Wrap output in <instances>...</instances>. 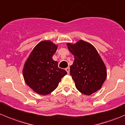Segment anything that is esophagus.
<instances>
[{"instance_id": "obj_1", "label": "esophagus", "mask_w": 125, "mask_h": 125, "mask_svg": "<svg viewBox=\"0 0 125 125\" xmlns=\"http://www.w3.org/2000/svg\"><path fill=\"white\" fill-rule=\"evenodd\" d=\"M65 70L66 71V72L68 73V74H69V73H70V68H69V67L66 68L65 69Z\"/></svg>"}]
</instances>
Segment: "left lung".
Here are the masks:
<instances>
[{"mask_svg":"<svg viewBox=\"0 0 125 125\" xmlns=\"http://www.w3.org/2000/svg\"><path fill=\"white\" fill-rule=\"evenodd\" d=\"M69 51L74 56L70 74L75 87L81 93L89 95L102 88L107 76L105 65L93 45L80 40L67 43Z\"/></svg>","mask_w":125,"mask_h":125,"instance_id":"left-lung-1","label":"left lung"}]
</instances>
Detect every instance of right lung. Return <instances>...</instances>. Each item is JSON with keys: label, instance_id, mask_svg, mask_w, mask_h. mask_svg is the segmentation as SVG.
Instances as JSON below:
<instances>
[{"label": "right lung", "instance_id": "add662e5", "mask_svg": "<svg viewBox=\"0 0 125 125\" xmlns=\"http://www.w3.org/2000/svg\"><path fill=\"white\" fill-rule=\"evenodd\" d=\"M57 45L50 40L39 43L31 51L23 69L24 80L32 90L40 95H48L55 90L62 78L67 74L58 67L52 59Z\"/></svg>", "mask_w": 125, "mask_h": 125}]
</instances>
